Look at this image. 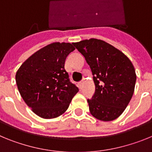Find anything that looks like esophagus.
Listing matches in <instances>:
<instances>
[{"label": "esophagus", "instance_id": "esophagus-1", "mask_svg": "<svg viewBox=\"0 0 152 152\" xmlns=\"http://www.w3.org/2000/svg\"><path fill=\"white\" fill-rule=\"evenodd\" d=\"M84 79H83V80H81L80 83H79V88H80V89L82 88V86H83V84H84Z\"/></svg>", "mask_w": 152, "mask_h": 152}]
</instances>
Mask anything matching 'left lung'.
Returning a JSON list of instances; mask_svg holds the SVG:
<instances>
[{"instance_id": "left-lung-1", "label": "left lung", "mask_w": 152, "mask_h": 152, "mask_svg": "<svg viewBox=\"0 0 152 152\" xmlns=\"http://www.w3.org/2000/svg\"><path fill=\"white\" fill-rule=\"evenodd\" d=\"M91 69L95 93L88 99L89 110L101 121H113L126 110L133 95L136 74L127 56L97 39L73 42Z\"/></svg>"}]
</instances>
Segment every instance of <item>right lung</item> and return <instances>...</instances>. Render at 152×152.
Here are the masks:
<instances>
[{
  "label": "right lung",
  "mask_w": 152,
  "mask_h": 152,
  "mask_svg": "<svg viewBox=\"0 0 152 152\" xmlns=\"http://www.w3.org/2000/svg\"><path fill=\"white\" fill-rule=\"evenodd\" d=\"M75 49L69 42H53L33 53L16 73L21 96L35 114L53 119L68 110L78 88L64 69L67 56Z\"/></svg>",
  "instance_id": "obj_1"
}]
</instances>
